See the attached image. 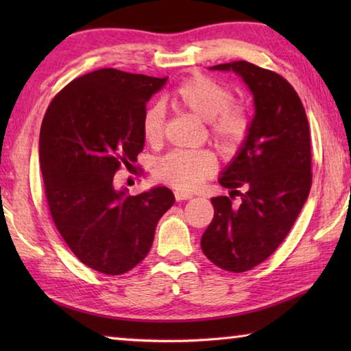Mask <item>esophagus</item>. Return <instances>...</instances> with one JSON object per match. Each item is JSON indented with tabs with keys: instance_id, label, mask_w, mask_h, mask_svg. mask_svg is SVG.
<instances>
[{
	"instance_id": "esophagus-1",
	"label": "esophagus",
	"mask_w": 351,
	"mask_h": 351,
	"mask_svg": "<svg viewBox=\"0 0 351 351\" xmlns=\"http://www.w3.org/2000/svg\"><path fill=\"white\" fill-rule=\"evenodd\" d=\"M192 198V195L186 193V192H180V190H176L175 192V199L176 201H184V199H190Z\"/></svg>"
}]
</instances>
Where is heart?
I'll list each match as a JSON object with an SVG mask.
<instances>
[{"instance_id":"obj_1","label":"heart","mask_w":351,"mask_h":351,"mask_svg":"<svg viewBox=\"0 0 351 351\" xmlns=\"http://www.w3.org/2000/svg\"><path fill=\"white\" fill-rule=\"evenodd\" d=\"M234 99L228 85L206 74H192L170 94V102L178 110L192 112L206 122L207 134L223 153H235L245 145L252 128L247 106ZM165 112L161 105H153L142 117V136L147 144L159 145L164 139ZM217 158L209 150H173L159 158L153 165L158 181L178 190L190 192L215 173Z\"/></svg>"}]
</instances>
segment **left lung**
Listing matches in <instances>:
<instances>
[{
  "mask_svg": "<svg viewBox=\"0 0 351 351\" xmlns=\"http://www.w3.org/2000/svg\"><path fill=\"white\" fill-rule=\"evenodd\" d=\"M212 69L243 77L255 116L245 145L219 178L232 192L210 199L215 212L201 249L218 268L245 272L274 254L305 204L313 181L310 127L300 97L280 74L245 60ZM234 194L242 197L240 206Z\"/></svg>",
  "mask_w": 351,
  "mask_h": 351,
  "instance_id": "obj_1",
  "label": "left lung"
}]
</instances>
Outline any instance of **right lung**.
<instances>
[{"label": "right lung", "mask_w": 351, "mask_h": 351, "mask_svg": "<svg viewBox=\"0 0 351 351\" xmlns=\"http://www.w3.org/2000/svg\"><path fill=\"white\" fill-rule=\"evenodd\" d=\"M167 77L104 68L77 77L52 99L40 130V167L58 234L83 265L106 276L147 257L154 229L175 203L167 187L116 190L114 175L144 148L147 102Z\"/></svg>", "instance_id": "obj_1"}]
</instances>
